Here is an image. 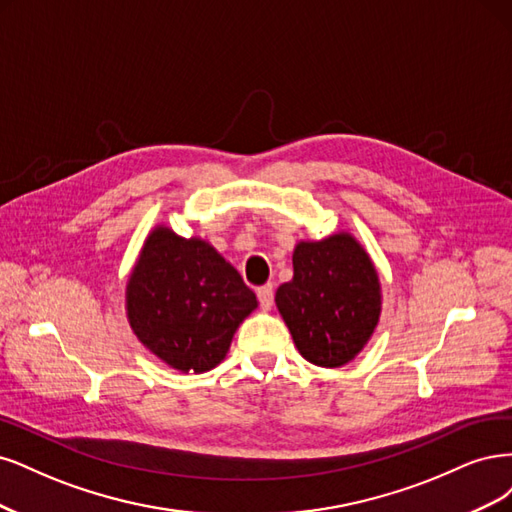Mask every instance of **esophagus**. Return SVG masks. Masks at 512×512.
I'll return each mask as SVG.
<instances>
[{"label": "esophagus", "instance_id": "obj_1", "mask_svg": "<svg viewBox=\"0 0 512 512\" xmlns=\"http://www.w3.org/2000/svg\"><path fill=\"white\" fill-rule=\"evenodd\" d=\"M257 300H259V306L263 310H270L272 304H274V287L272 285H263L257 289Z\"/></svg>", "mask_w": 512, "mask_h": 512}]
</instances>
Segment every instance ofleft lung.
Listing matches in <instances>:
<instances>
[{"label":"left lung","instance_id":"obj_1","mask_svg":"<svg viewBox=\"0 0 512 512\" xmlns=\"http://www.w3.org/2000/svg\"><path fill=\"white\" fill-rule=\"evenodd\" d=\"M276 308L306 361L344 366L368 344L381 317L378 272L351 234L300 242L293 278L276 289Z\"/></svg>","mask_w":512,"mask_h":512}]
</instances>
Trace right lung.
<instances>
[{
  "mask_svg": "<svg viewBox=\"0 0 512 512\" xmlns=\"http://www.w3.org/2000/svg\"><path fill=\"white\" fill-rule=\"evenodd\" d=\"M127 319L138 340L180 372H208L225 359L238 325L257 308L232 263L202 238L159 225L127 280Z\"/></svg>",
  "mask_w": 512,
  "mask_h": 512,
  "instance_id": "add662e5",
  "label": "right lung"
}]
</instances>
